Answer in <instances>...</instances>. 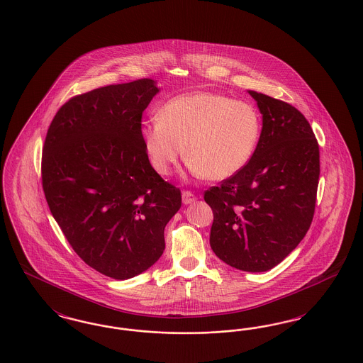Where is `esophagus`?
<instances>
[{
  "instance_id": "obj_1",
  "label": "esophagus",
  "mask_w": 363,
  "mask_h": 363,
  "mask_svg": "<svg viewBox=\"0 0 363 363\" xmlns=\"http://www.w3.org/2000/svg\"><path fill=\"white\" fill-rule=\"evenodd\" d=\"M196 196L189 191V190H184L182 191V201H184V204H190V203H193V201H196Z\"/></svg>"
}]
</instances>
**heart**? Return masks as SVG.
<instances>
[{
  "instance_id": "heart-1",
  "label": "heart",
  "mask_w": 363,
  "mask_h": 363,
  "mask_svg": "<svg viewBox=\"0 0 363 363\" xmlns=\"http://www.w3.org/2000/svg\"><path fill=\"white\" fill-rule=\"evenodd\" d=\"M141 138L157 173H170L186 150L193 174L223 181L240 173L253 155L259 116L247 102L197 91L166 102L159 118L143 123Z\"/></svg>"
}]
</instances>
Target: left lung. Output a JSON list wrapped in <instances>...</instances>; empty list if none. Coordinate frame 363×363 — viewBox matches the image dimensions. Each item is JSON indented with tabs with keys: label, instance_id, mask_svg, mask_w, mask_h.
Returning a JSON list of instances; mask_svg holds the SVG:
<instances>
[{
	"label": "left lung",
	"instance_id": "left-lung-1",
	"mask_svg": "<svg viewBox=\"0 0 363 363\" xmlns=\"http://www.w3.org/2000/svg\"><path fill=\"white\" fill-rule=\"evenodd\" d=\"M262 114L257 147L240 173L204 191L213 212L209 243L225 264L264 272L286 259L313 220L320 148L293 104L249 91Z\"/></svg>",
	"mask_w": 363,
	"mask_h": 363
}]
</instances>
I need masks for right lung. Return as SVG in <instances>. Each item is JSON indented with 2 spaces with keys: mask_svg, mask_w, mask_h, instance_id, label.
<instances>
[{
  "mask_svg": "<svg viewBox=\"0 0 363 363\" xmlns=\"http://www.w3.org/2000/svg\"><path fill=\"white\" fill-rule=\"evenodd\" d=\"M152 79L107 86L62 104L48 129L42 186L76 255L106 277L125 280L154 265L181 190L150 163L141 138Z\"/></svg>",
  "mask_w": 363,
  "mask_h": 363,
  "instance_id": "add662e5",
  "label": "right lung"
}]
</instances>
